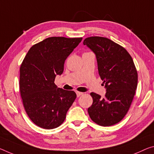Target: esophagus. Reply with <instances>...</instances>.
Segmentation results:
<instances>
[{"label": "esophagus", "instance_id": "1", "mask_svg": "<svg viewBox=\"0 0 154 154\" xmlns=\"http://www.w3.org/2000/svg\"><path fill=\"white\" fill-rule=\"evenodd\" d=\"M76 94H77V97H79L80 96H82V95L84 93H83V92H76Z\"/></svg>", "mask_w": 154, "mask_h": 154}]
</instances>
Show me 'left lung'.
<instances>
[{
	"label": "left lung",
	"instance_id": "left-lung-1",
	"mask_svg": "<svg viewBox=\"0 0 154 154\" xmlns=\"http://www.w3.org/2000/svg\"><path fill=\"white\" fill-rule=\"evenodd\" d=\"M96 56L99 76L105 84L104 97L90 93L93 103L88 109L90 119L101 126H111L124 118L132 102L138 84L133 60L125 48L108 38L84 40Z\"/></svg>",
	"mask_w": 154,
	"mask_h": 154
}]
</instances>
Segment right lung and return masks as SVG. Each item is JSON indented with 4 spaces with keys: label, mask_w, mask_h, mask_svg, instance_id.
Instances as JSON below:
<instances>
[{
    "label": "right lung",
    "mask_w": 154,
    "mask_h": 154,
    "mask_svg": "<svg viewBox=\"0 0 154 154\" xmlns=\"http://www.w3.org/2000/svg\"><path fill=\"white\" fill-rule=\"evenodd\" d=\"M82 38L51 37L33 45L20 66V91L26 114L36 125L56 128L66 115L76 94L55 84L57 75L64 71L65 60Z\"/></svg>",
    "instance_id": "1"
}]
</instances>
